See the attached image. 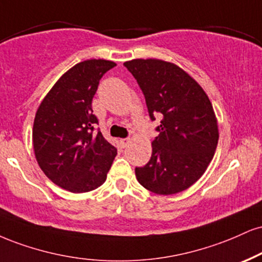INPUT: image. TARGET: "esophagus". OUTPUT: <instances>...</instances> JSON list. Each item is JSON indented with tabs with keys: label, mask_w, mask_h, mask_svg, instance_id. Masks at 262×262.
<instances>
[{
	"label": "esophagus",
	"mask_w": 262,
	"mask_h": 262,
	"mask_svg": "<svg viewBox=\"0 0 262 262\" xmlns=\"http://www.w3.org/2000/svg\"><path fill=\"white\" fill-rule=\"evenodd\" d=\"M129 141H130L129 139H121L119 140V144H121L122 147H125L129 144Z\"/></svg>",
	"instance_id": "esophagus-1"
}]
</instances>
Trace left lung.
Returning <instances> with one entry per match:
<instances>
[{
  "label": "left lung",
  "mask_w": 262,
  "mask_h": 262,
  "mask_svg": "<svg viewBox=\"0 0 262 262\" xmlns=\"http://www.w3.org/2000/svg\"><path fill=\"white\" fill-rule=\"evenodd\" d=\"M143 91L151 121L161 118L152 155L135 176L147 190L172 195L199 179L215 155L219 128L203 88L173 63L133 59L124 63Z\"/></svg>",
  "instance_id": "1"
}]
</instances>
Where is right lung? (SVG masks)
I'll list each match as a JSON object with an SVG mask.
<instances>
[{"mask_svg":"<svg viewBox=\"0 0 262 262\" xmlns=\"http://www.w3.org/2000/svg\"><path fill=\"white\" fill-rule=\"evenodd\" d=\"M116 66L88 59L72 67L49 91L37 110L33 145L40 168L72 193H86L106 181L117 155L93 113V97L102 75Z\"/></svg>","mask_w":262,"mask_h":262,"instance_id":"obj_1","label":"right lung"}]
</instances>
